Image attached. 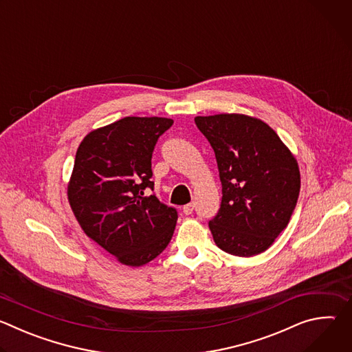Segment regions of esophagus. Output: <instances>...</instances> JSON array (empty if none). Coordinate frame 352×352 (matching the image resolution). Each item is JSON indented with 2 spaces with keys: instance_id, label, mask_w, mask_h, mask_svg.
I'll return each instance as SVG.
<instances>
[{
  "instance_id": "34e87169",
  "label": "esophagus",
  "mask_w": 352,
  "mask_h": 352,
  "mask_svg": "<svg viewBox=\"0 0 352 352\" xmlns=\"http://www.w3.org/2000/svg\"><path fill=\"white\" fill-rule=\"evenodd\" d=\"M182 212H184L185 214H192V212H193V204L185 205V206L182 208Z\"/></svg>"
}]
</instances>
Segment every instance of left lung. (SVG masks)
Segmentation results:
<instances>
[{"instance_id":"8db88e82","label":"left lung","mask_w":352,"mask_h":352,"mask_svg":"<svg viewBox=\"0 0 352 352\" xmlns=\"http://www.w3.org/2000/svg\"><path fill=\"white\" fill-rule=\"evenodd\" d=\"M214 150L223 199L209 221L224 252L249 258L272 246L296 206L300 175L296 159L262 120L245 114L195 117Z\"/></svg>"}]
</instances>
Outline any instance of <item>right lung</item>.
<instances>
[{
    "label": "right lung",
    "mask_w": 352,
    "mask_h": 352,
    "mask_svg": "<svg viewBox=\"0 0 352 352\" xmlns=\"http://www.w3.org/2000/svg\"><path fill=\"white\" fill-rule=\"evenodd\" d=\"M173 124L163 117H125L89 132L76 150L69 206L83 232L122 265L153 261L174 234L177 210L150 195L153 148Z\"/></svg>",
    "instance_id": "obj_1"
}]
</instances>
